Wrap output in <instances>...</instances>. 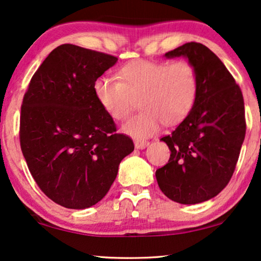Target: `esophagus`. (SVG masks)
I'll return each mask as SVG.
<instances>
[{
  "label": "esophagus",
  "instance_id": "obj_1",
  "mask_svg": "<svg viewBox=\"0 0 261 261\" xmlns=\"http://www.w3.org/2000/svg\"><path fill=\"white\" fill-rule=\"evenodd\" d=\"M148 145H149L148 141H141V140H140V141H135V148L137 149H143Z\"/></svg>",
  "mask_w": 261,
  "mask_h": 261
}]
</instances>
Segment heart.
<instances>
[{
  "instance_id": "obj_1",
  "label": "heart",
  "mask_w": 261,
  "mask_h": 261,
  "mask_svg": "<svg viewBox=\"0 0 261 261\" xmlns=\"http://www.w3.org/2000/svg\"><path fill=\"white\" fill-rule=\"evenodd\" d=\"M119 77L96 79L94 95L103 111L116 121L126 120L140 101L142 111L122 127L124 133L137 139L155 134L162 122L166 126L182 122L199 97L198 69L186 60H137L120 68Z\"/></svg>"
}]
</instances>
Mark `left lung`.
<instances>
[{"label": "left lung", "instance_id": "obj_1", "mask_svg": "<svg viewBox=\"0 0 261 261\" xmlns=\"http://www.w3.org/2000/svg\"><path fill=\"white\" fill-rule=\"evenodd\" d=\"M165 56L193 63L200 92L191 114L161 138L171 158L155 176L167 198L194 205L214 198L231 180L246 133L244 97L227 68L203 44L185 43Z\"/></svg>", "mask_w": 261, "mask_h": 261}]
</instances>
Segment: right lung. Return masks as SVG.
I'll use <instances>...</instances> for the list:
<instances>
[{
  "label": "right lung",
  "instance_id": "add662e5",
  "mask_svg": "<svg viewBox=\"0 0 261 261\" xmlns=\"http://www.w3.org/2000/svg\"><path fill=\"white\" fill-rule=\"evenodd\" d=\"M116 61L105 53L61 44L35 71L23 96L22 153L40 190L66 208L99 202L120 162L134 150L133 140L116 133L94 95V82Z\"/></svg>",
  "mask_w": 261,
  "mask_h": 261
}]
</instances>
